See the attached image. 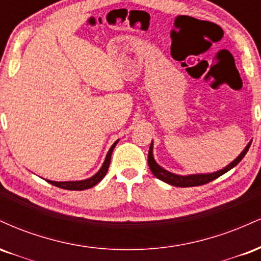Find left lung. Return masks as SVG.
Listing matches in <instances>:
<instances>
[{"mask_svg":"<svg viewBox=\"0 0 261 261\" xmlns=\"http://www.w3.org/2000/svg\"><path fill=\"white\" fill-rule=\"evenodd\" d=\"M251 145V142H249L247 145V147L243 149L241 154L236 158L234 161L230 162L227 167H224L223 169L218 170V172L215 173H207V174H190V175H178L174 174V173H170L168 170H166L164 168H162L160 164L154 161L153 158V142L151 143L149 146V151H148V166L151 172L153 173V175L155 178H158L160 180L168 182V184L173 185V187H180V188H188V187H197V185H203L207 184V182L212 181L214 179L218 178L224 173H227L228 170H230L233 167H236L237 164L239 163L245 154H247L248 149H249Z\"/></svg>","mask_w":261,"mask_h":261,"instance_id":"8db88e82","label":"left lung"}]
</instances>
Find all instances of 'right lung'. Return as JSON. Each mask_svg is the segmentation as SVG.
Masks as SVG:
<instances>
[{
    "mask_svg": "<svg viewBox=\"0 0 261 261\" xmlns=\"http://www.w3.org/2000/svg\"><path fill=\"white\" fill-rule=\"evenodd\" d=\"M119 142L118 141H115V142L113 143V146L110 147L109 152H108L107 157H106V161H104L103 166H101V168L98 170L97 173H95L94 175L91 176V178L88 179H85V180H77V181H53V180H46L47 182H50V184L55 185V187L58 188H61V189H66V190H86V189H89L92 187H94V185H97L98 182H99L101 179L104 178L108 172V168H109V164H110V158H112V153H113V149L115 148L116 143Z\"/></svg>",
    "mask_w": 261,
    "mask_h": 261,
    "instance_id": "right-lung-1",
    "label": "right lung"
}]
</instances>
